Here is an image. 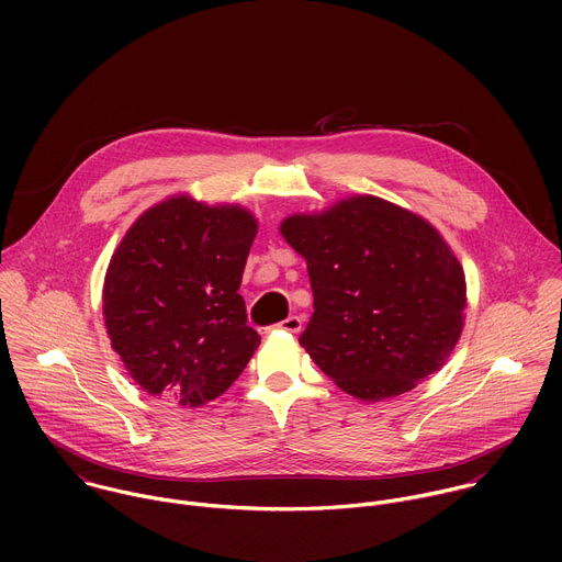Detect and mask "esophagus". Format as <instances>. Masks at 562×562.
<instances>
[{"instance_id": "1", "label": "esophagus", "mask_w": 562, "mask_h": 562, "mask_svg": "<svg viewBox=\"0 0 562 562\" xmlns=\"http://www.w3.org/2000/svg\"><path fill=\"white\" fill-rule=\"evenodd\" d=\"M273 329H280V331H289V334H297L302 329V319L297 315H289L286 319H282L280 325H276ZM269 329H265L262 334H267Z\"/></svg>"}]
</instances>
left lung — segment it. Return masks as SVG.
Returning <instances> with one entry per match:
<instances>
[{"mask_svg": "<svg viewBox=\"0 0 562 562\" xmlns=\"http://www.w3.org/2000/svg\"><path fill=\"white\" fill-rule=\"evenodd\" d=\"M306 260L313 315L300 345L358 400L393 397L436 373L464 323V273L423 217L356 195L280 226Z\"/></svg>", "mask_w": 562, "mask_h": 562, "instance_id": "1", "label": "left lung"}]
</instances>
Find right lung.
Segmentation results:
<instances>
[{"label":"right lung","instance_id":"add662e5","mask_svg":"<svg viewBox=\"0 0 562 562\" xmlns=\"http://www.w3.org/2000/svg\"><path fill=\"white\" fill-rule=\"evenodd\" d=\"M256 233L247 209L187 195L126 231L104 278V325L144 391L202 407L245 371L260 336L237 289Z\"/></svg>","mask_w":562,"mask_h":562}]
</instances>
